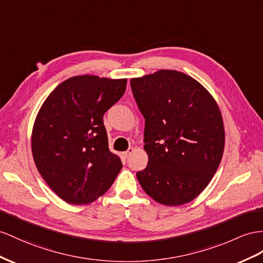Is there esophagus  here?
I'll list each match as a JSON object with an SVG mask.
<instances>
[{
  "label": "esophagus",
  "instance_id": "esophagus-1",
  "mask_svg": "<svg viewBox=\"0 0 263 263\" xmlns=\"http://www.w3.org/2000/svg\"><path fill=\"white\" fill-rule=\"evenodd\" d=\"M133 151H134L133 147H129V150H127V151H125V152H123V153H122V157H123L124 159H127V158H129V157L131 156V154L133 153Z\"/></svg>",
  "mask_w": 263,
  "mask_h": 263
}]
</instances>
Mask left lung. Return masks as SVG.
<instances>
[{
  "label": "left lung",
  "instance_id": "obj_1",
  "mask_svg": "<svg viewBox=\"0 0 263 263\" xmlns=\"http://www.w3.org/2000/svg\"><path fill=\"white\" fill-rule=\"evenodd\" d=\"M130 83L145 119L149 157L137 173L139 183L158 203L185 204L210 183L223 156L219 105L197 80L176 70H159Z\"/></svg>",
  "mask_w": 263,
  "mask_h": 263
}]
</instances>
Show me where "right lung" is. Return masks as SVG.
Here are the masks:
<instances>
[{"label": "right lung", "instance_id": "1", "mask_svg": "<svg viewBox=\"0 0 263 263\" xmlns=\"http://www.w3.org/2000/svg\"><path fill=\"white\" fill-rule=\"evenodd\" d=\"M126 79L77 76L39 110L31 147L36 169L70 204H89L110 189L122 162L109 150L103 114L122 98Z\"/></svg>", "mask_w": 263, "mask_h": 263}]
</instances>
